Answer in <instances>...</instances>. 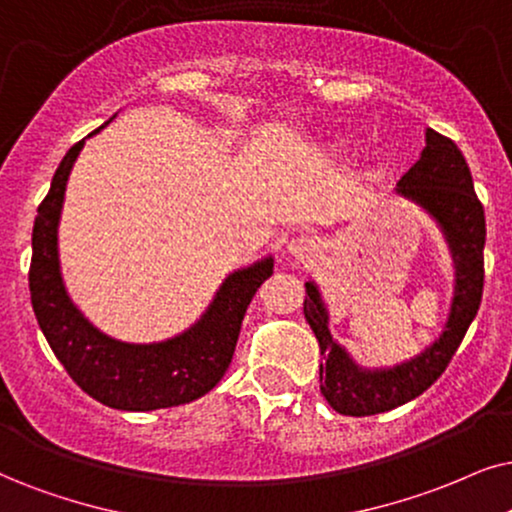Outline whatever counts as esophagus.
<instances>
[{"instance_id": "esophagus-1", "label": "esophagus", "mask_w": 512, "mask_h": 512, "mask_svg": "<svg viewBox=\"0 0 512 512\" xmlns=\"http://www.w3.org/2000/svg\"><path fill=\"white\" fill-rule=\"evenodd\" d=\"M316 250H319V245H316V241L314 238H309V236H293L288 241V252L290 255H295V257H300V260H304V257H312V255H316Z\"/></svg>"}]
</instances>
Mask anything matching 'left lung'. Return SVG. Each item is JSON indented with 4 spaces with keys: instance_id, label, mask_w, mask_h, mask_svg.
I'll return each mask as SVG.
<instances>
[{
    "instance_id": "obj_1",
    "label": "left lung",
    "mask_w": 512,
    "mask_h": 512,
    "mask_svg": "<svg viewBox=\"0 0 512 512\" xmlns=\"http://www.w3.org/2000/svg\"><path fill=\"white\" fill-rule=\"evenodd\" d=\"M428 146L420 160L399 179L401 196L416 200L442 226L456 264V295L446 331L416 359L383 371H364L331 338L328 314L319 290L307 283L304 319L321 347V394L342 416H373L416 399L446 371L472 319L484 288V241L487 219L475 193L470 167L449 137L428 129Z\"/></svg>"
}]
</instances>
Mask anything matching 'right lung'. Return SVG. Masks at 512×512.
Returning <instances> with one entry per match:
<instances>
[{"label": "right lung", "instance_id": "1", "mask_svg": "<svg viewBox=\"0 0 512 512\" xmlns=\"http://www.w3.org/2000/svg\"><path fill=\"white\" fill-rule=\"evenodd\" d=\"M82 146L84 141H77L61 160L32 226L28 281L37 323L77 387L101 404L120 411L189 404L222 380L234 359L248 304L257 288L274 274V260L267 257L248 269L234 271L203 319L172 340L129 345L96 331L63 288L56 243L66 181Z\"/></svg>", "mask_w": 512, "mask_h": 512}]
</instances>
